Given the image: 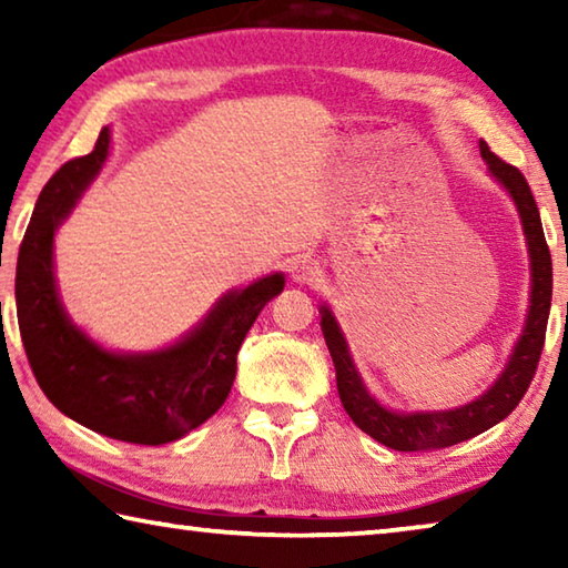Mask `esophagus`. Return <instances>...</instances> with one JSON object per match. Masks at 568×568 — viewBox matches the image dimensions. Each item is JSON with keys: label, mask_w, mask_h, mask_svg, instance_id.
Wrapping results in <instances>:
<instances>
[{"label": "esophagus", "mask_w": 568, "mask_h": 568, "mask_svg": "<svg viewBox=\"0 0 568 568\" xmlns=\"http://www.w3.org/2000/svg\"><path fill=\"white\" fill-rule=\"evenodd\" d=\"M315 275H318V263L311 261V257H295L291 263V277L295 283H313Z\"/></svg>", "instance_id": "34e87169"}]
</instances>
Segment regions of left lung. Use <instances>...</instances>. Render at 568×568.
Returning <instances> with one entry per match:
<instances>
[{
  "instance_id": "obj_1",
  "label": "left lung",
  "mask_w": 568,
  "mask_h": 568,
  "mask_svg": "<svg viewBox=\"0 0 568 568\" xmlns=\"http://www.w3.org/2000/svg\"><path fill=\"white\" fill-rule=\"evenodd\" d=\"M480 158L486 160L491 175L514 197L524 223L528 257H531V305H528L524 333L518 338L504 373L484 396H478L476 400H470L456 410H388L363 386L338 323H335L328 305L321 307V328L335 365V381H338V396L345 413H348L361 430L393 450L446 448L484 434V430L496 426L498 420H504L521 403L526 388L534 381L538 358H541L546 323H549L551 311V253L544 237L541 215H538L531 187H528L521 170L494 155L484 140H480Z\"/></svg>"
}]
</instances>
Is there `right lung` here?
<instances>
[{
  "instance_id": "1",
  "label": "right lung",
  "mask_w": 568,
  "mask_h": 568,
  "mask_svg": "<svg viewBox=\"0 0 568 568\" xmlns=\"http://www.w3.org/2000/svg\"><path fill=\"white\" fill-rule=\"evenodd\" d=\"M110 130L90 155L74 158L42 187L17 257V321L27 361L57 410L94 434L140 446L178 440L223 406L237 351L265 303L283 291L281 273L220 297L185 338L155 353H112L90 341L57 295L54 230L104 165Z\"/></svg>"
}]
</instances>
